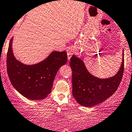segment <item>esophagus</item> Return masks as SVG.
<instances>
[{"label":"esophagus","instance_id":"1","mask_svg":"<svg viewBox=\"0 0 132 132\" xmlns=\"http://www.w3.org/2000/svg\"><path fill=\"white\" fill-rule=\"evenodd\" d=\"M73 53V48H71V47L68 48V49L67 50V55H68V58L69 61H70V58H71Z\"/></svg>","mask_w":132,"mask_h":132}]
</instances>
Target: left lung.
<instances>
[{
  "label": "left lung",
  "mask_w": 132,
  "mask_h": 132,
  "mask_svg": "<svg viewBox=\"0 0 132 132\" xmlns=\"http://www.w3.org/2000/svg\"><path fill=\"white\" fill-rule=\"evenodd\" d=\"M70 65L72 70V94L79 104L90 107L109 98L118 88L124 72V52L122 64L116 75L99 79L89 73L80 59L73 55Z\"/></svg>",
  "instance_id": "8db88e82"
}]
</instances>
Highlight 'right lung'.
Returning <instances> with one entry per match:
<instances>
[{
    "label": "right lung",
    "instance_id": "right-lung-1",
    "mask_svg": "<svg viewBox=\"0 0 132 132\" xmlns=\"http://www.w3.org/2000/svg\"><path fill=\"white\" fill-rule=\"evenodd\" d=\"M12 40L7 53V71L13 86L24 97L31 100L45 98L51 93L53 82L59 69L67 62V53L53 52L42 62L26 65L15 58Z\"/></svg>",
    "mask_w": 132,
    "mask_h": 132
}]
</instances>
